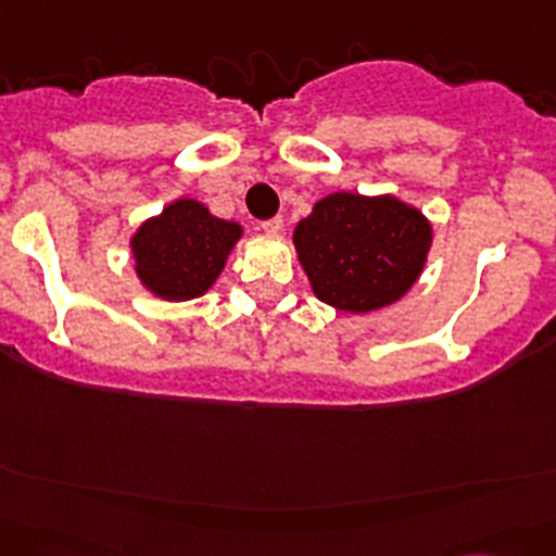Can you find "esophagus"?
<instances>
[{
	"instance_id": "obj_1",
	"label": "esophagus",
	"mask_w": 556,
	"mask_h": 556,
	"mask_svg": "<svg viewBox=\"0 0 556 556\" xmlns=\"http://www.w3.org/2000/svg\"><path fill=\"white\" fill-rule=\"evenodd\" d=\"M282 217H271V219H266V223H261V228H263V233H268V236H277V233H282Z\"/></svg>"
}]
</instances>
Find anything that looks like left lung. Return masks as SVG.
Listing matches in <instances>:
<instances>
[{"mask_svg": "<svg viewBox=\"0 0 556 556\" xmlns=\"http://www.w3.org/2000/svg\"><path fill=\"white\" fill-rule=\"evenodd\" d=\"M293 244L317 299L344 312H371L413 288L432 228L391 195L333 192L301 219Z\"/></svg>", "mask_w": 556, "mask_h": 556, "instance_id": "8db88e82", "label": "left lung"}]
</instances>
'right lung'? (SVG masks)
<instances>
[{"instance_id": "right-lung-1", "label": "right lung", "mask_w": 556, "mask_h": 556, "mask_svg": "<svg viewBox=\"0 0 556 556\" xmlns=\"http://www.w3.org/2000/svg\"><path fill=\"white\" fill-rule=\"evenodd\" d=\"M239 236V225L225 223L208 214L203 203L185 198L135 233V271L160 299H195L219 277Z\"/></svg>"}]
</instances>
